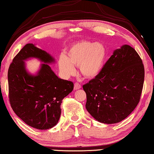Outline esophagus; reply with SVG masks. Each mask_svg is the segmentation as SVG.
<instances>
[{
    "mask_svg": "<svg viewBox=\"0 0 154 154\" xmlns=\"http://www.w3.org/2000/svg\"><path fill=\"white\" fill-rule=\"evenodd\" d=\"M81 87H82V86H81L80 85H79V83H77V82L75 83V85H74V89H75V90H77V89H80Z\"/></svg>",
    "mask_w": 154,
    "mask_h": 154,
    "instance_id": "obj_1",
    "label": "esophagus"
}]
</instances>
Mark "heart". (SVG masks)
Instances as JSON below:
<instances>
[{
  "mask_svg": "<svg viewBox=\"0 0 154 154\" xmlns=\"http://www.w3.org/2000/svg\"><path fill=\"white\" fill-rule=\"evenodd\" d=\"M106 58V49L100 42L83 40L74 44L65 55L60 56V69L64 75L75 73L74 66H79L81 73L87 78H94L102 70Z\"/></svg>",
  "mask_w": 154,
  "mask_h": 154,
  "instance_id": "1",
  "label": "heart"
}]
</instances>
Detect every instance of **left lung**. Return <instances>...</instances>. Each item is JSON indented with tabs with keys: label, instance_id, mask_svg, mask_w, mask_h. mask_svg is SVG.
<instances>
[{
	"label": "left lung",
	"instance_id": "1",
	"mask_svg": "<svg viewBox=\"0 0 154 154\" xmlns=\"http://www.w3.org/2000/svg\"><path fill=\"white\" fill-rule=\"evenodd\" d=\"M143 81L144 67L139 54L130 45H122L101 72L83 85L87 112L101 123L122 122L139 104Z\"/></svg>",
	"mask_w": 154,
	"mask_h": 154
}]
</instances>
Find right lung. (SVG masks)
<instances>
[{
    "label": "right lung",
    "instance_id": "obj_1",
    "mask_svg": "<svg viewBox=\"0 0 154 154\" xmlns=\"http://www.w3.org/2000/svg\"><path fill=\"white\" fill-rule=\"evenodd\" d=\"M37 58L43 64L35 75L26 70L24 60ZM49 53L35 45H25L13 58L8 72L9 101L16 115L37 129L46 130L57 124L62 101L73 90L72 82L60 79L48 64Z\"/></svg>",
    "mask_w": 154,
    "mask_h": 154
}]
</instances>
